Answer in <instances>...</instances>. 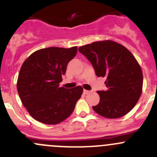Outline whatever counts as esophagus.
<instances>
[{"label":"esophagus","instance_id":"34e87169","mask_svg":"<svg viewBox=\"0 0 157 157\" xmlns=\"http://www.w3.org/2000/svg\"><path fill=\"white\" fill-rule=\"evenodd\" d=\"M90 93V91H89V90H83V93H84L85 95L88 94V93Z\"/></svg>","mask_w":157,"mask_h":157}]
</instances>
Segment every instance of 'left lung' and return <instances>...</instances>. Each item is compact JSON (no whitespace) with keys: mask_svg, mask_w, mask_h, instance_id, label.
<instances>
[{"mask_svg":"<svg viewBox=\"0 0 157 157\" xmlns=\"http://www.w3.org/2000/svg\"><path fill=\"white\" fill-rule=\"evenodd\" d=\"M90 61L97 77H105V91L93 110L107 118H118L131 110L142 93L143 73L128 49L112 40L94 42L78 48Z\"/></svg>","mask_w":157,"mask_h":157,"instance_id":"obj_1","label":"left lung"}]
</instances>
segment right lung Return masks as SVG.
Instances as JSON below:
<instances>
[{"label":"right lung","mask_w":157,"mask_h":157,"mask_svg":"<svg viewBox=\"0 0 157 157\" xmlns=\"http://www.w3.org/2000/svg\"><path fill=\"white\" fill-rule=\"evenodd\" d=\"M77 52V46L42 48L33 52L22 64L17 91L23 105L36 121L59 124L74 112L83 88L65 89L60 87L59 83Z\"/></svg>","instance_id":"1"}]
</instances>
